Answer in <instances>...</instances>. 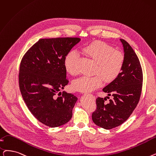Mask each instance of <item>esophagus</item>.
<instances>
[{
  "instance_id": "34e87169",
  "label": "esophagus",
  "mask_w": 156,
  "mask_h": 156,
  "mask_svg": "<svg viewBox=\"0 0 156 156\" xmlns=\"http://www.w3.org/2000/svg\"><path fill=\"white\" fill-rule=\"evenodd\" d=\"M90 95H91V96H92V97H94V96H93V95H92V94H90Z\"/></svg>"
}]
</instances>
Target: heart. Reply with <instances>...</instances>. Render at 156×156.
Masks as SVG:
<instances>
[{
    "label": "heart",
    "instance_id": "1",
    "mask_svg": "<svg viewBox=\"0 0 156 156\" xmlns=\"http://www.w3.org/2000/svg\"><path fill=\"white\" fill-rule=\"evenodd\" d=\"M84 51L96 62L93 76H82L73 81V89L82 92L92 91L100 87L104 79L110 82L115 79L122 69L124 54L114 50L110 45L103 41H95L84 48ZM78 53L71 51L66 55L64 65L67 71L71 75H76L78 69L76 65Z\"/></svg>",
    "mask_w": 156,
    "mask_h": 156
}]
</instances>
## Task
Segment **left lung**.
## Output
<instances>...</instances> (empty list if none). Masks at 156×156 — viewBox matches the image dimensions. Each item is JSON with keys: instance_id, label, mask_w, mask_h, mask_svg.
Masks as SVG:
<instances>
[{"instance_id": "1", "label": "left lung", "mask_w": 156, "mask_h": 156, "mask_svg": "<svg viewBox=\"0 0 156 156\" xmlns=\"http://www.w3.org/2000/svg\"><path fill=\"white\" fill-rule=\"evenodd\" d=\"M120 40L124 55L122 69L118 76L103 89L108 96L112 95L113 99L106 104V98H98L97 110L92 115L94 124L105 129L117 127L127 120L137 106L141 92L143 73L139 59L129 44L124 39Z\"/></svg>"}]
</instances>
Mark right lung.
I'll use <instances>...</instances> for the list:
<instances>
[{
	"label": "right lung",
	"instance_id": "add662e5",
	"mask_svg": "<svg viewBox=\"0 0 156 156\" xmlns=\"http://www.w3.org/2000/svg\"><path fill=\"white\" fill-rule=\"evenodd\" d=\"M80 41L78 37L40 39L21 61L19 85L22 98L33 115L47 126H62L72 117L78 98L59 91L69 82L65 58Z\"/></svg>",
	"mask_w": 156,
	"mask_h": 156
}]
</instances>
